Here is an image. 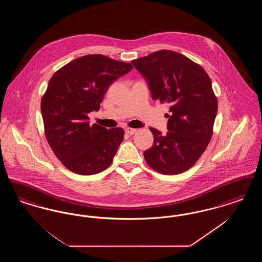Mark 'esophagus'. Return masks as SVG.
<instances>
[{
	"label": "esophagus",
	"instance_id": "1",
	"mask_svg": "<svg viewBox=\"0 0 262 262\" xmlns=\"http://www.w3.org/2000/svg\"><path fill=\"white\" fill-rule=\"evenodd\" d=\"M136 132H137L136 128H132V127H126V128H125V133H126L127 135H129V136L134 135Z\"/></svg>",
	"mask_w": 262,
	"mask_h": 262
}]
</instances>
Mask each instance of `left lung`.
Wrapping results in <instances>:
<instances>
[{"mask_svg": "<svg viewBox=\"0 0 262 262\" xmlns=\"http://www.w3.org/2000/svg\"><path fill=\"white\" fill-rule=\"evenodd\" d=\"M146 79L152 99L169 105L168 133L149 127L154 141L144 159L156 172H186L200 159L213 135L218 101L204 69L170 50L132 61Z\"/></svg>", "mask_w": 262, "mask_h": 262, "instance_id": "left-lung-1", "label": "left lung"}]
</instances>
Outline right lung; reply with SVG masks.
I'll return each instance as SVG.
<instances>
[{"label":"right lung","instance_id":"add662e5","mask_svg":"<svg viewBox=\"0 0 262 262\" xmlns=\"http://www.w3.org/2000/svg\"><path fill=\"white\" fill-rule=\"evenodd\" d=\"M133 70L129 62L95 54L64 64L51 77L41 99L44 132L51 149L75 174H98L113 161L124 140L122 127L89 125L113 82Z\"/></svg>","mask_w":262,"mask_h":262}]
</instances>
